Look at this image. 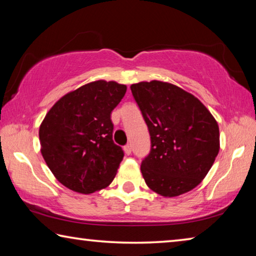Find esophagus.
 I'll use <instances>...</instances> for the list:
<instances>
[{
  "mask_svg": "<svg viewBox=\"0 0 256 256\" xmlns=\"http://www.w3.org/2000/svg\"><path fill=\"white\" fill-rule=\"evenodd\" d=\"M124 152L126 154H131V152H132V146H131V144H126V146H124Z\"/></svg>",
  "mask_w": 256,
  "mask_h": 256,
  "instance_id": "esophagus-1",
  "label": "esophagus"
}]
</instances>
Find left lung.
<instances>
[{"label": "left lung", "instance_id": "8db88e82", "mask_svg": "<svg viewBox=\"0 0 256 256\" xmlns=\"http://www.w3.org/2000/svg\"><path fill=\"white\" fill-rule=\"evenodd\" d=\"M131 92L150 134L141 162L146 185L170 198L193 190L219 152L216 120L196 97L168 82H138Z\"/></svg>", "mask_w": 256, "mask_h": 256}]
</instances>
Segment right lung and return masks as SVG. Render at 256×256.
<instances>
[{
    "label": "right lung",
    "mask_w": 256,
    "mask_h": 256,
    "mask_svg": "<svg viewBox=\"0 0 256 256\" xmlns=\"http://www.w3.org/2000/svg\"><path fill=\"white\" fill-rule=\"evenodd\" d=\"M126 86L90 82L63 96L40 128L42 154L68 188L89 194L105 188L116 175L124 152L112 141L110 114Z\"/></svg>",
    "instance_id": "right-lung-1"
}]
</instances>
